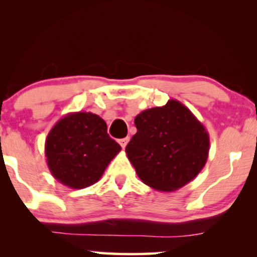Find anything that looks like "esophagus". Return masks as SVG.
I'll return each instance as SVG.
<instances>
[{
    "label": "esophagus",
    "instance_id": "esophagus-1",
    "mask_svg": "<svg viewBox=\"0 0 257 257\" xmlns=\"http://www.w3.org/2000/svg\"><path fill=\"white\" fill-rule=\"evenodd\" d=\"M128 141H129V138H123V139H119L118 143H119V145H120V147H122V149H125Z\"/></svg>",
    "mask_w": 257,
    "mask_h": 257
}]
</instances>
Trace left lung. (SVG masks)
Wrapping results in <instances>:
<instances>
[{
	"instance_id": "obj_1",
	"label": "left lung",
	"mask_w": 257,
	"mask_h": 257,
	"mask_svg": "<svg viewBox=\"0 0 257 257\" xmlns=\"http://www.w3.org/2000/svg\"><path fill=\"white\" fill-rule=\"evenodd\" d=\"M138 132L125 153L144 184L173 192L200 173L209 156L205 126L175 99L149 108L134 119Z\"/></svg>"
}]
</instances>
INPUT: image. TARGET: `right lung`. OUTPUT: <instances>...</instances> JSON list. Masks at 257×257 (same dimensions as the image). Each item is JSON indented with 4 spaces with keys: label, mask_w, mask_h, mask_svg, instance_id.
Masks as SVG:
<instances>
[{
    "label": "right lung",
    "mask_w": 257,
    "mask_h": 257,
    "mask_svg": "<svg viewBox=\"0 0 257 257\" xmlns=\"http://www.w3.org/2000/svg\"><path fill=\"white\" fill-rule=\"evenodd\" d=\"M120 146L107 134V125L91 112L65 114L48 133L44 144L53 178L73 190L98 182Z\"/></svg>",
    "instance_id": "obj_1"
}]
</instances>
